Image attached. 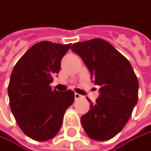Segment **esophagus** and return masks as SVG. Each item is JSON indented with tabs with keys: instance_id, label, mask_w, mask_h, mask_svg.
<instances>
[{
	"instance_id": "1",
	"label": "esophagus",
	"mask_w": 151,
	"mask_h": 151,
	"mask_svg": "<svg viewBox=\"0 0 151 151\" xmlns=\"http://www.w3.org/2000/svg\"><path fill=\"white\" fill-rule=\"evenodd\" d=\"M74 98H75V100H79V99L82 98V96H81L80 94L75 93V94H74Z\"/></svg>"
}]
</instances>
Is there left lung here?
Masks as SVG:
<instances>
[{"label":"left lung","instance_id":"obj_1","mask_svg":"<svg viewBox=\"0 0 151 151\" xmlns=\"http://www.w3.org/2000/svg\"><path fill=\"white\" fill-rule=\"evenodd\" d=\"M78 54L96 85L99 97L81 117V125L89 138L107 141L117 135L130 119L138 101L139 82L129 61L111 44L102 39L74 43Z\"/></svg>","mask_w":151,"mask_h":151}]
</instances>
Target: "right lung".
Here are the masks:
<instances>
[{"label": "right lung", "instance_id": "obj_1", "mask_svg": "<svg viewBox=\"0 0 151 151\" xmlns=\"http://www.w3.org/2000/svg\"><path fill=\"white\" fill-rule=\"evenodd\" d=\"M70 45L40 41L13 68L8 87L10 110L20 129L32 140L45 142L55 137L74 102L73 91L60 92L49 86Z\"/></svg>", "mask_w": 151, "mask_h": 151}]
</instances>
